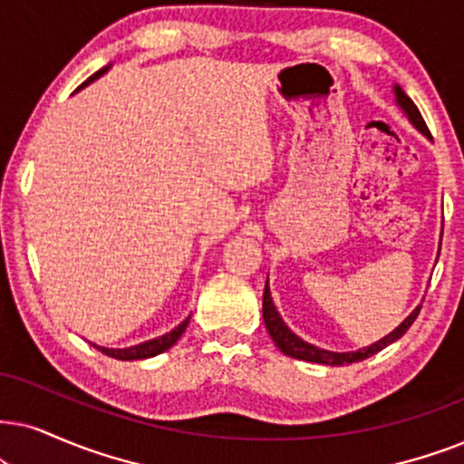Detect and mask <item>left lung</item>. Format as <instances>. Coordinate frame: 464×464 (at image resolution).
Here are the masks:
<instances>
[{"instance_id":"left-lung-1","label":"left lung","mask_w":464,"mask_h":464,"mask_svg":"<svg viewBox=\"0 0 464 464\" xmlns=\"http://www.w3.org/2000/svg\"><path fill=\"white\" fill-rule=\"evenodd\" d=\"M394 96H396V104L404 111V115L409 117V121H411V124L418 128V130L424 134V137L430 139V132H428L424 117H421L420 109L415 107L411 98H409L407 93H404L398 85H394ZM439 250H441V246H439ZM420 308L421 306L415 308L413 313L409 314L407 319H404L394 332H390L385 338L377 340V343L371 344V347H363V349H357V351H347V353H338V351H325V349L314 347V344H310V343H306V340H302L300 336H297V334H293L289 327H286L283 316L278 314V310H276L274 300H272V293H269L267 283H266V291H263V321H266V327H267L269 336H272V340L276 343V347L283 351L285 355L295 357V360L313 362V363H325V366H347V363L362 362V360H366V357L379 353L381 349H385L388 344L396 343L398 338L404 336V332H407L409 327L413 325V321L418 319Z\"/></svg>"}]
</instances>
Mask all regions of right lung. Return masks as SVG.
Segmentation results:
<instances>
[{
    "label": "right lung",
    "instance_id": "1",
    "mask_svg": "<svg viewBox=\"0 0 464 464\" xmlns=\"http://www.w3.org/2000/svg\"><path fill=\"white\" fill-rule=\"evenodd\" d=\"M109 70V66H104L102 70H98L96 74H92L90 79L85 81L83 85H79L76 87V92L79 90H83V87H87L92 83V81H96L98 76H102L104 72H107ZM188 324H190V316L188 319H184L181 321V324L178 325V327H173L171 332L169 334H162V336H158V338H151V340H145V343H140V344H134V347H126V349H109V347H98V344H93V347H96L98 351H101V353H104V355H109V357H115V360H121V362H130V360H145V357H154V355H160L162 351H167V349H171L175 343H178L179 340V336L181 334L186 332V327H188Z\"/></svg>",
    "mask_w": 464,
    "mask_h": 464
}]
</instances>
